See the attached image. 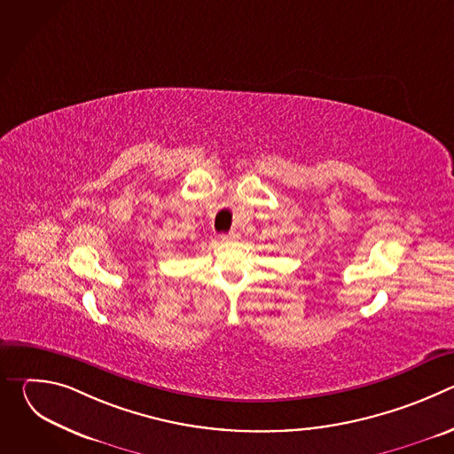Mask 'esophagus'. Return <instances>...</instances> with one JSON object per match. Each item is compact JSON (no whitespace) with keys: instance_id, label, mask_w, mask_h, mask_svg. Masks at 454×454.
Listing matches in <instances>:
<instances>
[{"instance_id":"esophagus-1","label":"esophagus","mask_w":454,"mask_h":454,"mask_svg":"<svg viewBox=\"0 0 454 454\" xmlns=\"http://www.w3.org/2000/svg\"><path fill=\"white\" fill-rule=\"evenodd\" d=\"M239 237H240V233H239L237 230H231V231L223 233V235H221V239H223V240H237Z\"/></svg>"}]
</instances>
